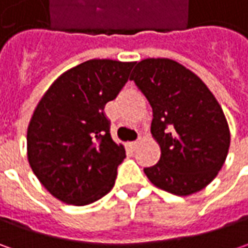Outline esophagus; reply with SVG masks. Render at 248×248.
I'll list each match as a JSON object with an SVG mask.
<instances>
[{"mask_svg": "<svg viewBox=\"0 0 248 248\" xmlns=\"http://www.w3.org/2000/svg\"><path fill=\"white\" fill-rule=\"evenodd\" d=\"M139 142H140L139 139H138V140H134V142H129L128 146H129V148H131V149H132V150H134V149H137V148H138V146H139Z\"/></svg>", "mask_w": 248, "mask_h": 248, "instance_id": "34e87169", "label": "esophagus"}]
</instances>
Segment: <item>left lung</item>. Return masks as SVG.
I'll list each match as a JSON object with an SVG mask.
<instances>
[{"label":"left lung","instance_id":"1","mask_svg":"<svg viewBox=\"0 0 248 248\" xmlns=\"http://www.w3.org/2000/svg\"><path fill=\"white\" fill-rule=\"evenodd\" d=\"M129 80L153 109L152 135L161 149L149 181L176 196L204 189L224 166L231 132L222 108L195 73L166 58L137 63Z\"/></svg>","mask_w":248,"mask_h":248}]
</instances>
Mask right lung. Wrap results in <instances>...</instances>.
Here are the masks:
<instances>
[{
  "mask_svg": "<svg viewBox=\"0 0 248 248\" xmlns=\"http://www.w3.org/2000/svg\"><path fill=\"white\" fill-rule=\"evenodd\" d=\"M135 63L92 59L59 76L27 128V158L44 187L63 203L87 205L108 195L125 149L110 137L105 105Z\"/></svg>",
  "mask_w": 248,
  "mask_h": 248,
  "instance_id": "1",
  "label": "right lung"
}]
</instances>
